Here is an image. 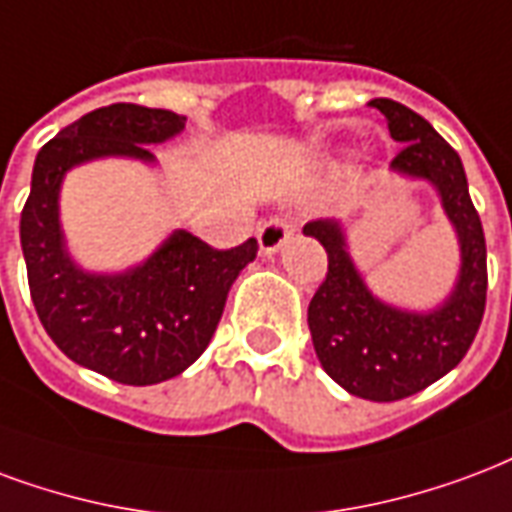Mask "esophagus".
Here are the masks:
<instances>
[{
	"label": "esophagus",
	"mask_w": 512,
	"mask_h": 512,
	"mask_svg": "<svg viewBox=\"0 0 512 512\" xmlns=\"http://www.w3.org/2000/svg\"><path fill=\"white\" fill-rule=\"evenodd\" d=\"M293 233H295V222H290V219H282V217L268 219V222H263L260 230H257L260 252H263V255H274L279 246H285L287 241H290Z\"/></svg>",
	"instance_id": "esophagus-1"
}]
</instances>
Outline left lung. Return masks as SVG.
Wrapping results in <instances>:
<instances>
[{"instance_id":"1","label":"left lung","mask_w":512,"mask_h":512,"mask_svg":"<svg viewBox=\"0 0 512 512\" xmlns=\"http://www.w3.org/2000/svg\"><path fill=\"white\" fill-rule=\"evenodd\" d=\"M369 105L385 116L391 138L404 143L391 168L437 184L461 241V279L437 312H399L366 290L344 252L339 225L309 222L304 233L328 252L323 285L309 304V331L323 369L344 391L369 401H399L445 377L475 342L486 312V236L461 157L448 140L401 102L380 97Z\"/></svg>"}]
</instances>
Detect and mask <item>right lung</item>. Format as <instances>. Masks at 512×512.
Here are the masks:
<instances>
[{"mask_svg":"<svg viewBox=\"0 0 512 512\" xmlns=\"http://www.w3.org/2000/svg\"><path fill=\"white\" fill-rule=\"evenodd\" d=\"M187 116L113 102L67 124L37 151L21 211L26 279L40 323L70 361L121 385H154L198 361L217 331L230 285L255 260L257 241L214 249L184 230L146 266L92 276L64 255L59 184L78 162L124 154L151 160L149 143L184 130Z\"/></svg>","mask_w":512,"mask_h":512,"instance_id":"obj_1","label":"right lung"}]
</instances>
